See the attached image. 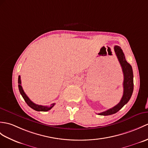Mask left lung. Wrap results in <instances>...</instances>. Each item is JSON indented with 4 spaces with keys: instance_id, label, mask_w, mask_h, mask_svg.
<instances>
[{
    "instance_id": "obj_1",
    "label": "left lung",
    "mask_w": 148,
    "mask_h": 148,
    "mask_svg": "<svg viewBox=\"0 0 148 148\" xmlns=\"http://www.w3.org/2000/svg\"><path fill=\"white\" fill-rule=\"evenodd\" d=\"M114 50L116 56L118 58L120 64L122 67L123 74V93L121 100L119 103L113 106V108L107 110L106 111L98 113L100 115H110L114 114L119 112L123 106L129 101L131 98V96L134 90V81H133V71L132 66L126 61L125 57L121 48L119 46L114 47Z\"/></svg>"
}]
</instances>
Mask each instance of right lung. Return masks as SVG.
<instances>
[{"label": "right lung", "instance_id": "obj_1", "mask_svg": "<svg viewBox=\"0 0 148 148\" xmlns=\"http://www.w3.org/2000/svg\"><path fill=\"white\" fill-rule=\"evenodd\" d=\"M18 87H19V90L21 95V96L24 98V99H25V101H26L27 105L30 106V107L33 108V110H36V111L47 112V111L50 110L55 105V104H56V103H52V104H51L49 106H47L39 105L34 103L32 101H31L30 99L27 97V96L26 95L25 91H24V90H23L22 86H21V81L20 75H19V77H18Z\"/></svg>", "mask_w": 148, "mask_h": 148}]
</instances>
